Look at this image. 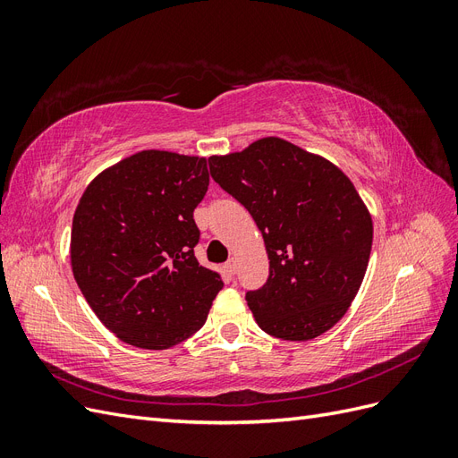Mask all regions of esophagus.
Here are the masks:
<instances>
[{
    "instance_id": "obj_1",
    "label": "esophagus",
    "mask_w": 458,
    "mask_h": 458,
    "mask_svg": "<svg viewBox=\"0 0 458 458\" xmlns=\"http://www.w3.org/2000/svg\"><path fill=\"white\" fill-rule=\"evenodd\" d=\"M225 271H227V275H234V271H237V261L229 259V261L225 263Z\"/></svg>"
}]
</instances>
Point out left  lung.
I'll use <instances>...</instances> for the list:
<instances>
[{"label":"left lung","mask_w":458,"mask_h":458,"mask_svg":"<svg viewBox=\"0 0 458 458\" xmlns=\"http://www.w3.org/2000/svg\"><path fill=\"white\" fill-rule=\"evenodd\" d=\"M208 162L266 242L269 276L246 293L256 323L290 342L321 336L348 311L369 266L372 219L353 183L332 162L279 137Z\"/></svg>","instance_id":"obj_1"}]
</instances>
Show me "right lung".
<instances>
[{
	"instance_id": "right-lung-1",
	"label": "right lung",
	"mask_w": 458,
	"mask_h": 458,
	"mask_svg": "<svg viewBox=\"0 0 458 458\" xmlns=\"http://www.w3.org/2000/svg\"><path fill=\"white\" fill-rule=\"evenodd\" d=\"M206 158L141 150L97 175L72 219L74 279L99 321L126 344L165 350L204 323L219 273L195 258L192 212L210 175Z\"/></svg>"
}]
</instances>
